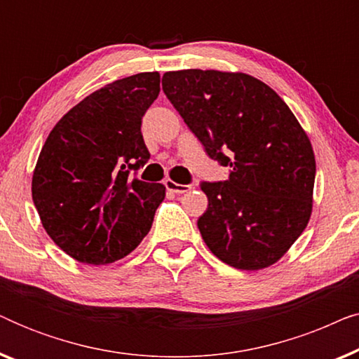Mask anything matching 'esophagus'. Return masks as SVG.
Here are the masks:
<instances>
[{"instance_id": "esophagus-1", "label": "esophagus", "mask_w": 359, "mask_h": 359, "mask_svg": "<svg viewBox=\"0 0 359 359\" xmlns=\"http://www.w3.org/2000/svg\"><path fill=\"white\" fill-rule=\"evenodd\" d=\"M165 186L166 189L171 191V193H176V194H183V193H188L191 189L189 184H180V183H175L173 180H166L165 181Z\"/></svg>"}]
</instances>
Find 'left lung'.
Segmentation results:
<instances>
[{
  "instance_id": "1",
  "label": "left lung",
  "mask_w": 359,
  "mask_h": 359,
  "mask_svg": "<svg viewBox=\"0 0 359 359\" xmlns=\"http://www.w3.org/2000/svg\"><path fill=\"white\" fill-rule=\"evenodd\" d=\"M161 86L205 154L230 166L225 181L201 183L205 245L237 269L271 266L312 214L316 156L307 134L276 91L245 73L166 72Z\"/></svg>"
}]
</instances>
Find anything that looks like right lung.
<instances>
[{
  "mask_svg": "<svg viewBox=\"0 0 359 359\" xmlns=\"http://www.w3.org/2000/svg\"><path fill=\"white\" fill-rule=\"evenodd\" d=\"M160 73L122 78L91 93L57 122L32 175L43 229L76 262L107 264L139 245L165 186L130 178L150 158L140 126Z\"/></svg>",
  "mask_w": 359,
  "mask_h": 359,
  "instance_id": "1",
  "label": "right lung"
}]
</instances>
